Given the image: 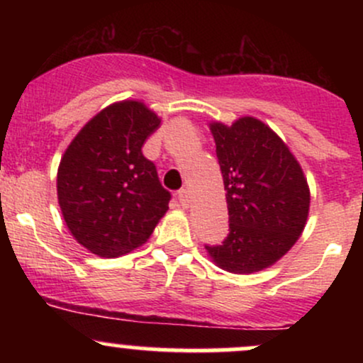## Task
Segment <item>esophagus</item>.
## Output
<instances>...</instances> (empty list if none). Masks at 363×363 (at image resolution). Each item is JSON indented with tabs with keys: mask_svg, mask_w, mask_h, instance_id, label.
<instances>
[{
	"mask_svg": "<svg viewBox=\"0 0 363 363\" xmlns=\"http://www.w3.org/2000/svg\"><path fill=\"white\" fill-rule=\"evenodd\" d=\"M177 199H179V203H181L182 206H187V205H189V201H191L189 191H187V189H181V191H177Z\"/></svg>",
	"mask_w": 363,
	"mask_h": 363,
	"instance_id": "34e87169",
	"label": "esophagus"
}]
</instances>
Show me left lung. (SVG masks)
I'll use <instances>...</instances> for the list:
<instances>
[{"label": "left lung", "mask_w": 363, "mask_h": 363, "mask_svg": "<svg viewBox=\"0 0 363 363\" xmlns=\"http://www.w3.org/2000/svg\"><path fill=\"white\" fill-rule=\"evenodd\" d=\"M228 206V235L205 245L225 272L268 268L297 242L311 193L302 167L280 136L259 119L211 123Z\"/></svg>", "instance_id": "left-lung-1"}]
</instances>
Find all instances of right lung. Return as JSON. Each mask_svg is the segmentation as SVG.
I'll return each mask as SVG.
<instances>
[{"label": "right lung", "mask_w": 363, "mask_h": 363, "mask_svg": "<svg viewBox=\"0 0 363 363\" xmlns=\"http://www.w3.org/2000/svg\"><path fill=\"white\" fill-rule=\"evenodd\" d=\"M160 118L143 102L123 101L94 116L66 148L57 201L69 232L102 257L147 242L169 210L170 193L141 152Z\"/></svg>", "instance_id": "obj_1"}]
</instances>
